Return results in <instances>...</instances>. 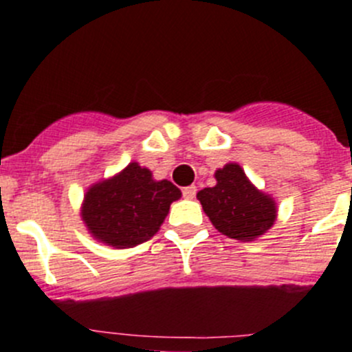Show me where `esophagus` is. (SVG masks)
Here are the masks:
<instances>
[{"instance_id":"1","label":"esophagus","mask_w":352,"mask_h":352,"mask_svg":"<svg viewBox=\"0 0 352 352\" xmlns=\"http://www.w3.org/2000/svg\"><path fill=\"white\" fill-rule=\"evenodd\" d=\"M196 191H198V189H196V186H187L182 189V195H184V198L192 199L196 196Z\"/></svg>"}]
</instances>
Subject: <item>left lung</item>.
I'll list each match as a JSON object with an SVG mask.
<instances>
[{"instance_id": "left-lung-1", "label": "left lung", "mask_w": 352, "mask_h": 352, "mask_svg": "<svg viewBox=\"0 0 352 352\" xmlns=\"http://www.w3.org/2000/svg\"><path fill=\"white\" fill-rule=\"evenodd\" d=\"M217 184L198 192L203 210L222 234L239 241H254L272 228L276 203L248 180L238 163L215 172Z\"/></svg>"}]
</instances>
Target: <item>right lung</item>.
Returning a JSON list of instances; mask_svg holds the SVG:
<instances>
[{"label": "right lung", "instance_id": "obj_1", "mask_svg": "<svg viewBox=\"0 0 352 352\" xmlns=\"http://www.w3.org/2000/svg\"><path fill=\"white\" fill-rule=\"evenodd\" d=\"M180 196L170 180H154L151 170L130 163L118 175L88 189L81 219L98 241L131 248L160 231L170 205Z\"/></svg>", "mask_w": 352, "mask_h": 352}]
</instances>
